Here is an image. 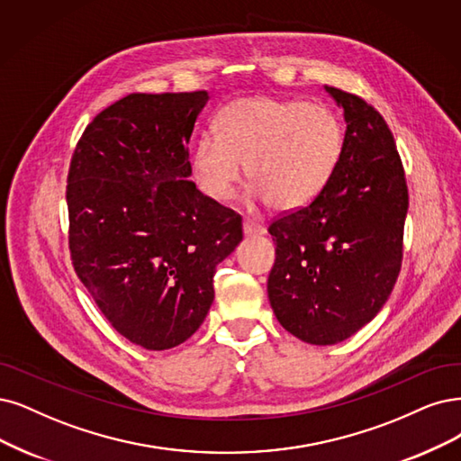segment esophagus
<instances>
[{"label":"esophagus","mask_w":461,"mask_h":461,"mask_svg":"<svg viewBox=\"0 0 461 461\" xmlns=\"http://www.w3.org/2000/svg\"><path fill=\"white\" fill-rule=\"evenodd\" d=\"M243 233L247 237H260L266 233V228L260 224L258 220H252V218H247L243 221Z\"/></svg>","instance_id":"1"}]
</instances>
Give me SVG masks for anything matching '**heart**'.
<instances>
[{
	"mask_svg": "<svg viewBox=\"0 0 461 461\" xmlns=\"http://www.w3.org/2000/svg\"><path fill=\"white\" fill-rule=\"evenodd\" d=\"M214 132L201 136L192 153L199 190L230 199L245 165L252 197L276 211L302 209L325 190L344 144L330 108L274 96L231 102L218 113Z\"/></svg>",
	"mask_w": 461,
	"mask_h": 461,
	"instance_id": "obj_1",
	"label": "heart"
}]
</instances>
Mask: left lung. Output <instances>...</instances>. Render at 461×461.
Returning <instances> with one entry per match:
<instances>
[{"label":"left lung","instance_id":"1","mask_svg":"<svg viewBox=\"0 0 461 461\" xmlns=\"http://www.w3.org/2000/svg\"><path fill=\"white\" fill-rule=\"evenodd\" d=\"M344 110L342 156L310 204L277 218L267 296L285 330L313 346L344 342L384 308L401 271L404 170L384 117L325 87Z\"/></svg>","mask_w":461,"mask_h":461}]
</instances>
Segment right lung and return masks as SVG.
<instances>
[{
    "instance_id": "1",
    "label": "right lung",
    "mask_w": 461,
    "mask_h": 461,
    "mask_svg": "<svg viewBox=\"0 0 461 461\" xmlns=\"http://www.w3.org/2000/svg\"><path fill=\"white\" fill-rule=\"evenodd\" d=\"M207 91L129 95L100 112L68 173L77 277L129 342H185L214 300V269L243 240L241 218L203 195L187 142Z\"/></svg>"
}]
</instances>
